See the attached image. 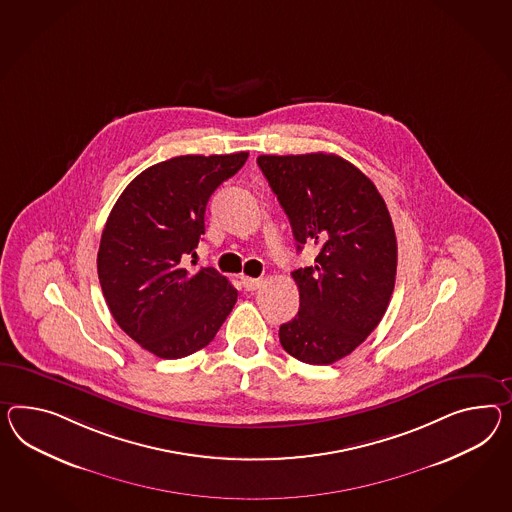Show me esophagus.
I'll use <instances>...</instances> for the list:
<instances>
[{
    "instance_id": "34e87169",
    "label": "esophagus",
    "mask_w": 512,
    "mask_h": 512,
    "mask_svg": "<svg viewBox=\"0 0 512 512\" xmlns=\"http://www.w3.org/2000/svg\"><path fill=\"white\" fill-rule=\"evenodd\" d=\"M241 284L247 291H256V289L262 288V278H250V276H241Z\"/></svg>"
}]
</instances>
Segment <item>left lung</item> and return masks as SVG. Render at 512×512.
<instances>
[{
    "label": "left lung",
    "mask_w": 512,
    "mask_h": 512,
    "mask_svg": "<svg viewBox=\"0 0 512 512\" xmlns=\"http://www.w3.org/2000/svg\"><path fill=\"white\" fill-rule=\"evenodd\" d=\"M288 215L297 250L317 245L315 265L293 271L299 312L280 327L286 353L328 366L366 340L394 293L397 241L375 184L336 154L260 156Z\"/></svg>",
    "instance_id": "8db88e82"
}]
</instances>
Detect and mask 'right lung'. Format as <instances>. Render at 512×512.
Here are the masks:
<instances>
[{"label":"right lung","instance_id":"add662e5","mask_svg":"<svg viewBox=\"0 0 512 512\" xmlns=\"http://www.w3.org/2000/svg\"><path fill=\"white\" fill-rule=\"evenodd\" d=\"M249 152L178 156L141 172L107 217L98 278L109 312L132 340L159 358L206 347L232 312L237 289L213 267L185 269L206 232L213 191Z\"/></svg>","mask_w":512,"mask_h":512}]
</instances>
